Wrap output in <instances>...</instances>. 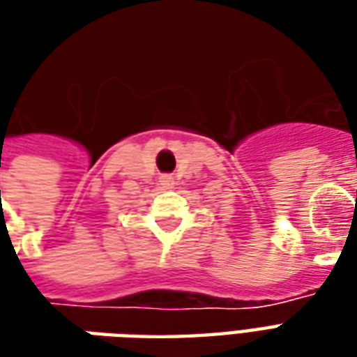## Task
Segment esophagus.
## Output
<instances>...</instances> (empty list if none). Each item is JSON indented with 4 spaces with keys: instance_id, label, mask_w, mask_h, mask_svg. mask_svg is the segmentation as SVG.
Segmentation results:
<instances>
[{
    "instance_id": "esophagus-1",
    "label": "esophagus",
    "mask_w": 357,
    "mask_h": 357,
    "mask_svg": "<svg viewBox=\"0 0 357 357\" xmlns=\"http://www.w3.org/2000/svg\"><path fill=\"white\" fill-rule=\"evenodd\" d=\"M170 181L172 178H164V183H166V185H170Z\"/></svg>"
}]
</instances>
